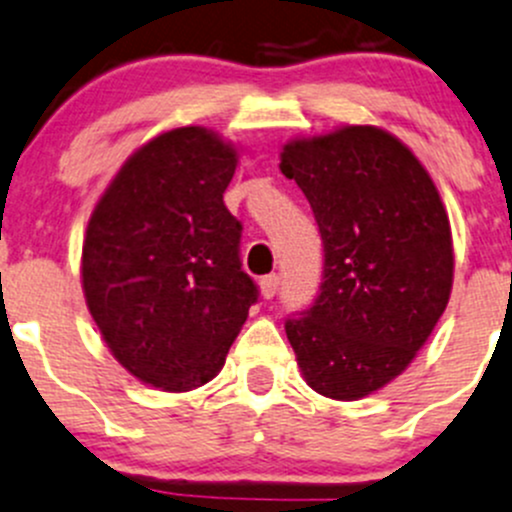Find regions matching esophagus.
<instances>
[{"label":"esophagus","instance_id":"obj_1","mask_svg":"<svg viewBox=\"0 0 512 512\" xmlns=\"http://www.w3.org/2000/svg\"><path fill=\"white\" fill-rule=\"evenodd\" d=\"M277 287H280V277L277 275H267L260 280V294L265 299H272L277 294Z\"/></svg>","mask_w":512,"mask_h":512}]
</instances>
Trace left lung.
<instances>
[{"mask_svg": "<svg viewBox=\"0 0 512 512\" xmlns=\"http://www.w3.org/2000/svg\"><path fill=\"white\" fill-rule=\"evenodd\" d=\"M280 170L302 188L324 242L317 302L285 324L307 386L359 401L404 374L453 289V235L436 183L379 126L297 136Z\"/></svg>", "mask_w": 512, "mask_h": 512, "instance_id": "obj_1", "label": "left lung"}]
</instances>
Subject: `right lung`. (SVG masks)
I'll list each match as a JSON object with an SVG mask.
<instances>
[{"mask_svg": "<svg viewBox=\"0 0 512 512\" xmlns=\"http://www.w3.org/2000/svg\"><path fill=\"white\" fill-rule=\"evenodd\" d=\"M240 148L205 126L158 133L98 198L81 287L108 352L160 391H190L225 366L257 287L223 193Z\"/></svg>", "mask_w": 512, "mask_h": 512, "instance_id": "1", "label": "right lung"}]
</instances>
